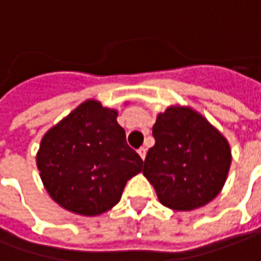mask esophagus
Masks as SVG:
<instances>
[{"label":"esophagus","mask_w":261,"mask_h":261,"mask_svg":"<svg viewBox=\"0 0 261 261\" xmlns=\"http://www.w3.org/2000/svg\"><path fill=\"white\" fill-rule=\"evenodd\" d=\"M138 155H140L142 161H144V159H145V156H147V149H145L144 147L140 148V149H138Z\"/></svg>","instance_id":"34e87169"}]
</instances>
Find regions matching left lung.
<instances>
[{
	"label": "left lung",
	"mask_w": 261,
	"mask_h": 261,
	"mask_svg": "<svg viewBox=\"0 0 261 261\" xmlns=\"http://www.w3.org/2000/svg\"><path fill=\"white\" fill-rule=\"evenodd\" d=\"M142 173L161 204L192 211L218 196L229 172L230 148L205 117L186 106H170L152 127Z\"/></svg>",
	"instance_id": "1"
}]
</instances>
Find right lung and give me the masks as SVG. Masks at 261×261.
Wrapping results in <instances>:
<instances>
[{
  "mask_svg": "<svg viewBox=\"0 0 261 261\" xmlns=\"http://www.w3.org/2000/svg\"><path fill=\"white\" fill-rule=\"evenodd\" d=\"M116 119L117 110L91 99L42 138L36 164L43 185L71 213H106L120 201L127 180L142 170V159Z\"/></svg>",
  "mask_w": 261,
  "mask_h": 261,
  "instance_id": "right-lung-1",
  "label": "right lung"
}]
</instances>
